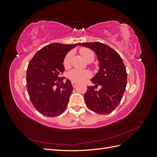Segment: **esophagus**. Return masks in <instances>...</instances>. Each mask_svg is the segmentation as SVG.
Here are the masks:
<instances>
[{
	"label": "esophagus",
	"mask_w": 157,
	"mask_h": 157,
	"mask_svg": "<svg viewBox=\"0 0 157 157\" xmlns=\"http://www.w3.org/2000/svg\"><path fill=\"white\" fill-rule=\"evenodd\" d=\"M71 84H72V86H73V88H75L76 86H77V83L74 82H71Z\"/></svg>",
	"instance_id": "34e87169"
}]
</instances>
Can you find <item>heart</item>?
<instances>
[{"mask_svg": "<svg viewBox=\"0 0 157 157\" xmlns=\"http://www.w3.org/2000/svg\"><path fill=\"white\" fill-rule=\"evenodd\" d=\"M80 53L82 55L83 58L86 59L88 62H92L94 59V54L92 50L87 48H82L80 50ZM73 52H69L65 55L63 59V66L64 67L67 69L71 65V58L73 57ZM91 77V73L88 70H79L74 69L69 71L67 73V77L72 82L76 83L83 82L85 80Z\"/></svg>", "mask_w": 157, "mask_h": 157, "instance_id": "obj_1", "label": "heart"}]
</instances>
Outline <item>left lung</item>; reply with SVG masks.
<instances>
[{
    "label": "left lung",
    "mask_w": 157,
    "mask_h": 157,
    "mask_svg": "<svg viewBox=\"0 0 157 157\" xmlns=\"http://www.w3.org/2000/svg\"><path fill=\"white\" fill-rule=\"evenodd\" d=\"M78 44L94 51L99 64V72L91 79L95 86H87L85 103L98 114L111 113L120 103L127 84V73L121 57L111 47L99 42ZM98 86L101 88L96 90Z\"/></svg>",
    "instance_id": "1"
}]
</instances>
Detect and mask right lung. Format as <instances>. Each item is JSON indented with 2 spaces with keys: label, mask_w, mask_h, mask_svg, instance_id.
Wrapping results in <instances>:
<instances>
[{
  "label": "right lung",
  "mask_w": 157,
  "mask_h": 157,
  "mask_svg": "<svg viewBox=\"0 0 157 157\" xmlns=\"http://www.w3.org/2000/svg\"><path fill=\"white\" fill-rule=\"evenodd\" d=\"M76 46L50 44L38 51L29 61L26 76L27 92L33 106L42 115L59 116L67 106L73 88L69 80L63 82L65 77L59 75L65 70L62 63L65 55ZM56 85L60 87L56 89Z\"/></svg>",
  "instance_id": "obj_1"
}]
</instances>
